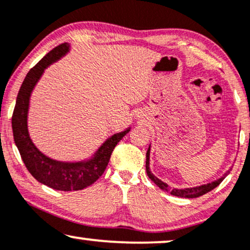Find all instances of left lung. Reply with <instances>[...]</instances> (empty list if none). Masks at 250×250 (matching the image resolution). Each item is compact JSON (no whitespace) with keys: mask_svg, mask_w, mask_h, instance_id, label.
I'll return each mask as SVG.
<instances>
[{"mask_svg":"<svg viewBox=\"0 0 250 250\" xmlns=\"http://www.w3.org/2000/svg\"><path fill=\"white\" fill-rule=\"evenodd\" d=\"M149 153H151V145L148 146L147 152H146V174H147L148 178L154 183V184L160 188L161 189H164L166 192H169L171 195H175V197H179V198H188V199H193V198H199L201 195L206 194V193L210 192L211 189H214L215 188L221 184L226 176L229 175V171L224 174V176H222L221 178L216 179V181L208 183V184H204V185H199V186H194V188H170L167 183L162 182L161 179H159L156 176L152 174L151 168H149Z\"/></svg>","mask_w":250,"mask_h":250,"instance_id":"8db88e82","label":"left lung"}]
</instances>
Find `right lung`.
Segmentation results:
<instances>
[{
    "mask_svg": "<svg viewBox=\"0 0 250 250\" xmlns=\"http://www.w3.org/2000/svg\"><path fill=\"white\" fill-rule=\"evenodd\" d=\"M71 50L69 43L56 46L27 73L17 96L12 115L13 139L26 168L42 184L57 191H79L95 183L105 171L116 144L130 131V127L106 139L89 158L79 161H61L49 158L33 143L28 131L31 96L43 73Z\"/></svg>",
    "mask_w": 250,
    "mask_h": 250,
    "instance_id": "add662e5",
    "label": "right lung"
}]
</instances>
